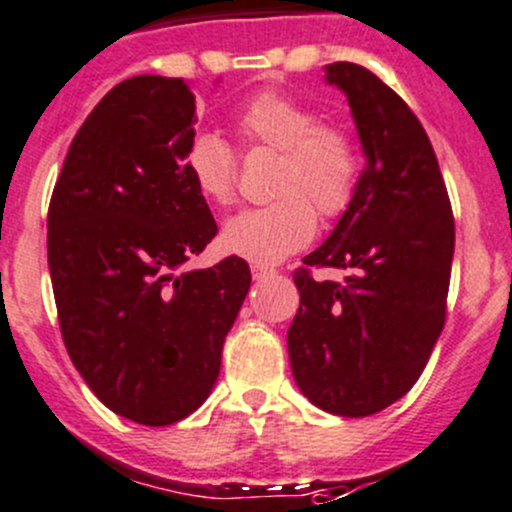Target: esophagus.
<instances>
[{
  "label": "esophagus",
  "mask_w": 512,
  "mask_h": 512,
  "mask_svg": "<svg viewBox=\"0 0 512 512\" xmlns=\"http://www.w3.org/2000/svg\"><path fill=\"white\" fill-rule=\"evenodd\" d=\"M275 267H270V265H252V277H255V280H267V277H272L275 275Z\"/></svg>",
  "instance_id": "esophagus-1"
}]
</instances>
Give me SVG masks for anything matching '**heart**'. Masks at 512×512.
<instances>
[{"instance_id": "heart-1", "label": "heart", "mask_w": 512, "mask_h": 512, "mask_svg": "<svg viewBox=\"0 0 512 512\" xmlns=\"http://www.w3.org/2000/svg\"><path fill=\"white\" fill-rule=\"evenodd\" d=\"M245 148L277 151L270 178L275 198L237 215L223 230V245L257 265H272L302 250L324 220L352 208L364 153L359 138L342 121H329L312 103L285 91H262L235 116ZM185 170L210 203L227 208L240 195V158L218 133H195L185 148Z\"/></svg>"}]
</instances>
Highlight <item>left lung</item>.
<instances>
[{
    "label": "left lung",
    "mask_w": 512,
    "mask_h": 512,
    "mask_svg": "<svg viewBox=\"0 0 512 512\" xmlns=\"http://www.w3.org/2000/svg\"><path fill=\"white\" fill-rule=\"evenodd\" d=\"M327 81L349 98L366 168L352 208L292 272L299 309L287 349L314 406L361 418L409 394L436 347L456 225L436 153L404 98L352 61L329 64ZM322 266L353 275L314 281Z\"/></svg>",
    "instance_id": "obj_1"
}]
</instances>
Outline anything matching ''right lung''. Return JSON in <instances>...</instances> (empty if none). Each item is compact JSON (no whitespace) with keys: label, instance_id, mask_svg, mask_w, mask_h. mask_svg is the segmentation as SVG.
<instances>
[{"label":"right lung","instance_id":"add662e5","mask_svg":"<svg viewBox=\"0 0 512 512\" xmlns=\"http://www.w3.org/2000/svg\"><path fill=\"white\" fill-rule=\"evenodd\" d=\"M195 96L183 79L113 86L71 141L46 218L66 352L89 389L143 426L190 416L218 381L250 267L180 270L218 235L185 170Z\"/></svg>","mask_w":512,"mask_h":512}]
</instances>
